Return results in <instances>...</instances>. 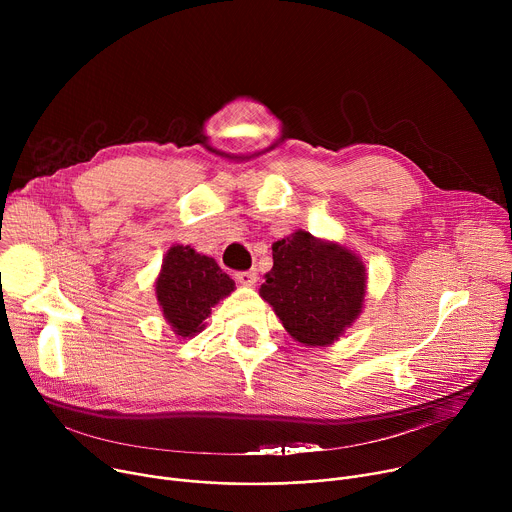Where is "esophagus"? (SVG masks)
<instances>
[{
  "mask_svg": "<svg viewBox=\"0 0 512 512\" xmlns=\"http://www.w3.org/2000/svg\"><path fill=\"white\" fill-rule=\"evenodd\" d=\"M237 281H239L241 285H245V287H253V285L257 283V271H255V269H251V271H241V273H237Z\"/></svg>",
  "mask_w": 512,
  "mask_h": 512,
  "instance_id": "obj_1",
  "label": "esophagus"
}]
</instances>
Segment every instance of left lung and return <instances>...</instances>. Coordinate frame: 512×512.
I'll list each match as a JSON object with an SVG mask.
<instances>
[{
	"label": "left lung",
	"mask_w": 512,
	"mask_h": 512,
	"mask_svg": "<svg viewBox=\"0 0 512 512\" xmlns=\"http://www.w3.org/2000/svg\"><path fill=\"white\" fill-rule=\"evenodd\" d=\"M271 249L273 267L259 296L296 342L308 348L338 342L362 314L367 296V267L358 253L304 229Z\"/></svg>",
	"instance_id": "obj_1"
}]
</instances>
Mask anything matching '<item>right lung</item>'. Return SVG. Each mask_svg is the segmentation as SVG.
Instances as JSON below:
<instances>
[{"label": "right lung", "instance_id": "obj_1", "mask_svg": "<svg viewBox=\"0 0 512 512\" xmlns=\"http://www.w3.org/2000/svg\"><path fill=\"white\" fill-rule=\"evenodd\" d=\"M156 300L172 332L192 338L206 328L212 308L235 291V281L218 263L190 245H172L156 277Z\"/></svg>", "mask_w": 512, "mask_h": 512}]
</instances>
